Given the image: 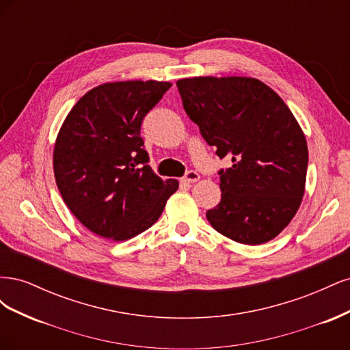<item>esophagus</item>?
Returning a JSON list of instances; mask_svg holds the SVG:
<instances>
[{
  "mask_svg": "<svg viewBox=\"0 0 350 350\" xmlns=\"http://www.w3.org/2000/svg\"><path fill=\"white\" fill-rule=\"evenodd\" d=\"M198 179H200V175H198L196 171H188V172L185 174L183 181H184V183H188V184H194V183L198 181Z\"/></svg>",
  "mask_w": 350,
  "mask_h": 350,
  "instance_id": "34e87169",
  "label": "esophagus"
}]
</instances>
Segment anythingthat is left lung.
<instances>
[{
  "instance_id": "left-lung-1",
  "label": "left lung",
  "mask_w": 350,
  "mask_h": 350,
  "mask_svg": "<svg viewBox=\"0 0 350 350\" xmlns=\"http://www.w3.org/2000/svg\"><path fill=\"white\" fill-rule=\"evenodd\" d=\"M184 109L216 154L220 203L206 216L226 238L260 245L291 224L305 193L308 146L279 94L251 77H191L176 81Z\"/></svg>"
}]
</instances>
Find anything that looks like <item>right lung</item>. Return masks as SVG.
I'll return each instance as SVG.
<instances>
[{"label": "right lung", "mask_w": 350, "mask_h": 350, "mask_svg": "<svg viewBox=\"0 0 350 350\" xmlns=\"http://www.w3.org/2000/svg\"><path fill=\"white\" fill-rule=\"evenodd\" d=\"M169 81L105 83L68 112L54 146V175L62 200L81 225L112 241L142 234L161 217L176 179L147 165L140 137L146 113Z\"/></svg>", "instance_id": "1"}]
</instances>
